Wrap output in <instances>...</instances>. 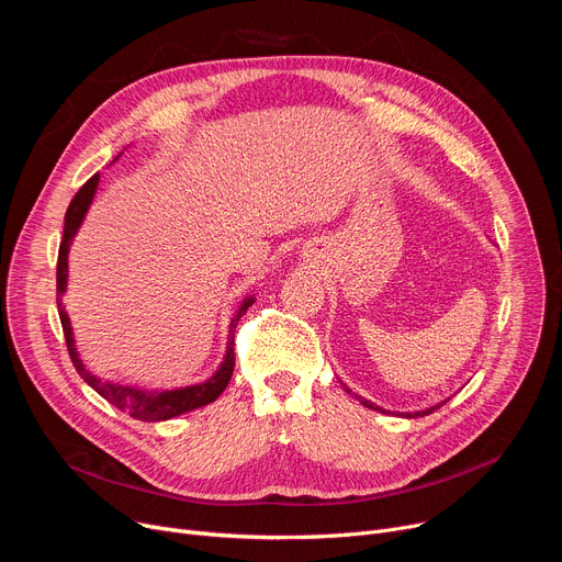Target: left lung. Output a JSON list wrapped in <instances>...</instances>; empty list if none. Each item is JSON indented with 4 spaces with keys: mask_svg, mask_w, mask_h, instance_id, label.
I'll return each instance as SVG.
<instances>
[{
    "mask_svg": "<svg viewBox=\"0 0 562 562\" xmlns=\"http://www.w3.org/2000/svg\"><path fill=\"white\" fill-rule=\"evenodd\" d=\"M346 392L350 394V390H348V387H346ZM358 398H360V396H358ZM360 401H362V405H367V407H371V409H378V412H380V407H378V405H373L371 401H364V398H360ZM445 403H447V401H441L439 405H432V407H428V409H419V412H409V415H403V417H407V419H417V417H426V415H430V412L439 409V407H441V405H445Z\"/></svg>",
    "mask_w": 562,
    "mask_h": 562,
    "instance_id": "obj_1",
    "label": "left lung"
}]
</instances>
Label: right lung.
Segmentation results:
<instances>
[{
    "label": "right lung",
    "instance_id": "obj_1",
    "mask_svg": "<svg viewBox=\"0 0 562 562\" xmlns=\"http://www.w3.org/2000/svg\"><path fill=\"white\" fill-rule=\"evenodd\" d=\"M100 182V175L95 172L91 180H88L72 198L68 212H66V227H64V239L61 246H58V261H56V305H58V316H61V326H64V335H66V346L70 352V360L77 369V373L91 385L102 398H106L111 405H115L117 409H123L125 415L138 419V422H166L172 419L177 415H184V412H191L195 407H202L206 403L216 401L232 378L234 371V328L239 318L246 314V310L252 305V299H248L241 310L236 312V316L232 318L229 326V339H227V356L221 364V369L206 380L200 382V385H191V387H182V390H170V392H143L136 387H125V385H113V382H102L98 380L91 371H86L77 350H75V339H72V328H70V318L66 314L64 307V291H66V280H68V248L72 236L77 234L86 210L91 206V200L95 195Z\"/></svg>",
    "mask_w": 562,
    "mask_h": 562
}]
</instances>
